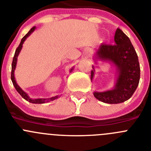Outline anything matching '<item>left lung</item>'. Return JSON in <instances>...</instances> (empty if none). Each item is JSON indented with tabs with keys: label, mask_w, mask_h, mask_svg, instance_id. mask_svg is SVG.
I'll return each instance as SVG.
<instances>
[{
	"label": "left lung",
	"mask_w": 151,
	"mask_h": 151,
	"mask_svg": "<svg viewBox=\"0 0 151 151\" xmlns=\"http://www.w3.org/2000/svg\"><path fill=\"white\" fill-rule=\"evenodd\" d=\"M114 41V45L101 44L96 52V58L110 61L117 69L118 78L114 88L93 93L97 99L107 104H119L128 100L137 88L140 79L138 55L130 38L118 28ZM93 69L91 80L95 72L93 66Z\"/></svg>",
	"instance_id": "8db88e82"
}]
</instances>
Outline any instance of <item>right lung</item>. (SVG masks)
I'll use <instances>...</instances> for the list:
<instances>
[{"label":"right lung","instance_id":"1","mask_svg":"<svg viewBox=\"0 0 151 151\" xmlns=\"http://www.w3.org/2000/svg\"><path fill=\"white\" fill-rule=\"evenodd\" d=\"M35 29V27H32L29 31L28 32V33L25 35V36L23 37V38L21 39V43H20L19 46L18 47V48L16 49L15 50V55H14L13 57V60H12V71H11V80L12 81V84H13L14 87H15V90L18 91V93L22 96V98H24V99L27 100V101L30 103H33V104H44V103H47V102H50V101H53V100L56 99L58 98V96H54V97H52V98L50 99H32L31 98L29 97V96L27 95V93L24 91L18 85V84L16 83V81L15 79V76H14V73H15V67H16V64H17V59H18V56L19 55L20 52H21V49H22V46L24 42L25 41V40L27 39V38L28 36H29L30 34ZM73 70V67L70 70V72H72V70Z\"/></svg>","mask_w":151,"mask_h":151}]
</instances>
